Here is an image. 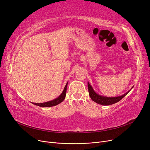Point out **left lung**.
I'll return each instance as SVG.
<instances>
[{
  "instance_id": "8db88e82",
  "label": "left lung",
  "mask_w": 150,
  "mask_h": 150,
  "mask_svg": "<svg viewBox=\"0 0 150 150\" xmlns=\"http://www.w3.org/2000/svg\"><path fill=\"white\" fill-rule=\"evenodd\" d=\"M88 91L89 93V96L91 98L92 100V101H95L96 103L101 105H105V106H108V105H111L112 104H114L117 102L121 100L125 96H127L128 93V92L130 91V90L132 88H131L129 91H128L127 93H125L123 95L119 97H105V96H101L99 94L97 93L93 89L92 87L91 86V84L88 82Z\"/></svg>"
}]
</instances>
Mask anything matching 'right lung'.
I'll list each match as a JSON object with an SVG mask.
<instances>
[{"mask_svg":"<svg viewBox=\"0 0 150 150\" xmlns=\"http://www.w3.org/2000/svg\"><path fill=\"white\" fill-rule=\"evenodd\" d=\"M67 84L68 83H67V84L65 86V88L63 90L62 92L61 93V95L57 98L56 99H54L52 101H49L47 102H45V103H32L33 105H35L36 106H39L41 107H51V106H56L58 104H59L60 103L64 100L65 99L66 97V91H67Z\"/></svg>","mask_w":150,"mask_h":150,"instance_id":"1","label":"right lung"}]
</instances>
